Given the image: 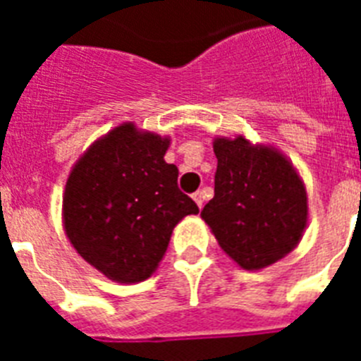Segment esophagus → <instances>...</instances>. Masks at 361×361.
<instances>
[{
    "label": "esophagus",
    "mask_w": 361,
    "mask_h": 361,
    "mask_svg": "<svg viewBox=\"0 0 361 361\" xmlns=\"http://www.w3.org/2000/svg\"><path fill=\"white\" fill-rule=\"evenodd\" d=\"M192 200L197 202L198 208H202L204 200H206V198H204V191H197V192H195V195H192Z\"/></svg>",
    "instance_id": "1"
}]
</instances>
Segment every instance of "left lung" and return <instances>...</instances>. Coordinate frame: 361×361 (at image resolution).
I'll list each match as a JSON object with an SVG mask.
<instances>
[{
	"mask_svg": "<svg viewBox=\"0 0 361 361\" xmlns=\"http://www.w3.org/2000/svg\"><path fill=\"white\" fill-rule=\"evenodd\" d=\"M214 198L202 219L241 268L260 269L290 252L307 225V195L279 152L245 138L214 142Z\"/></svg>",
	"mask_w": 361,
	"mask_h": 361,
	"instance_id": "left-lung-1",
	"label": "left lung"
}]
</instances>
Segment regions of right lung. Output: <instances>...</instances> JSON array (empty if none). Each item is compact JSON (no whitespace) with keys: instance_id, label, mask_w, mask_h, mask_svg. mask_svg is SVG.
Instances as JSON below:
<instances>
[{"instance_id":"obj_1","label":"right lung","mask_w":361,"mask_h":361,"mask_svg":"<svg viewBox=\"0 0 361 361\" xmlns=\"http://www.w3.org/2000/svg\"><path fill=\"white\" fill-rule=\"evenodd\" d=\"M169 138L116 127L71 172L63 197L65 232L84 260L120 283L147 279L170 234L198 206L164 161Z\"/></svg>"}]
</instances>
